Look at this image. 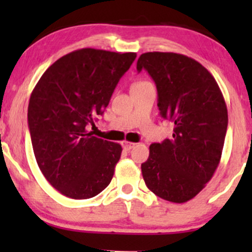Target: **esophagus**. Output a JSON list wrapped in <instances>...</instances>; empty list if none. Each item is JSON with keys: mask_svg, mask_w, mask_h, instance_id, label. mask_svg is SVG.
I'll use <instances>...</instances> for the list:
<instances>
[{"mask_svg": "<svg viewBox=\"0 0 252 252\" xmlns=\"http://www.w3.org/2000/svg\"><path fill=\"white\" fill-rule=\"evenodd\" d=\"M135 146H136L135 143L129 142V141H123V142H122V147H123L124 150H130V149H132Z\"/></svg>", "mask_w": 252, "mask_h": 252, "instance_id": "1", "label": "esophagus"}]
</instances>
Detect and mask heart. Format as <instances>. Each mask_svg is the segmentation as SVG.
<instances>
[{"label":"heart","mask_w":252,"mask_h":252,"mask_svg":"<svg viewBox=\"0 0 252 252\" xmlns=\"http://www.w3.org/2000/svg\"><path fill=\"white\" fill-rule=\"evenodd\" d=\"M143 83H146V82H138V83H136L135 85H137V84H143Z\"/></svg>","instance_id":"obj_1"}]
</instances>
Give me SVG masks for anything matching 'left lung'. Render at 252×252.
<instances>
[{"mask_svg": "<svg viewBox=\"0 0 252 252\" xmlns=\"http://www.w3.org/2000/svg\"><path fill=\"white\" fill-rule=\"evenodd\" d=\"M158 89V106L174 123L173 137L149 147L141 164L147 187L172 202L193 199L220 162L227 109L218 84L200 63L172 52H148L137 60Z\"/></svg>", "mask_w": 252, "mask_h": 252, "instance_id": "obj_1", "label": "left lung"}]
</instances>
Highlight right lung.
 Returning a JSON list of instances; mask_svg holds the SVG:
<instances>
[{
  "instance_id": "add662e5",
  "label": "right lung",
  "mask_w": 252,
  "mask_h": 252,
  "mask_svg": "<svg viewBox=\"0 0 252 252\" xmlns=\"http://www.w3.org/2000/svg\"><path fill=\"white\" fill-rule=\"evenodd\" d=\"M136 53L82 48L52 63L31 94L28 128L37 166L52 186L72 199H89L108 187L121 144L92 135Z\"/></svg>"
}]
</instances>
